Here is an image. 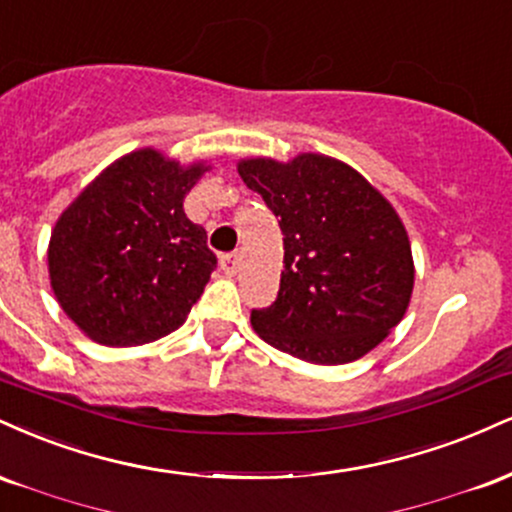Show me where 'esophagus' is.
Returning <instances> with one entry per match:
<instances>
[{"mask_svg": "<svg viewBox=\"0 0 512 512\" xmlns=\"http://www.w3.org/2000/svg\"><path fill=\"white\" fill-rule=\"evenodd\" d=\"M220 268L225 270V275H234L239 270V254L237 251H232V254H225L220 256Z\"/></svg>", "mask_w": 512, "mask_h": 512, "instance_id": "34e87169", "label": "esophagus"}]
</instances>
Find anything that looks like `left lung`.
<instances>
[{
  "mask_svg": "<svg viewBox=\"0 0 512 512\" xmlns=\"http://www.w3.org/2000/svg\"><path fill=\"white\" fill-rule=\"evenodd\" d=\"M244 184L273 210L285 244L280 290L251 326L275 350L347 364L405 316L414 266L393 206L357 170L326 155L239 162Z\"/></svg>",
  "mask_w": 512,
  "mask_h": 512,
  "instance_id": "8db88e82",
  "label": "left lung"
}]
</instances>
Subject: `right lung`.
Returning <instances> with one entry per match:
<instances>
[{
    "label": "right lung",
    "mask_w": 512,
    "mask_h": 512,
    "mask_svg": "<svg viewBox=\"0 0 512 512\" xmlns=\"http://www.w3.org/2000/svg\"><path fill=\"white\" fill-rule=\"evenodd\" d=\"M206 170L136 150L57 220L47 251L52 290L90 340L143 345L186 321L218 266L206 230L184 213V196Z\"/></svg>",
    "instance_id": "add662e5"
}]
</instances>
